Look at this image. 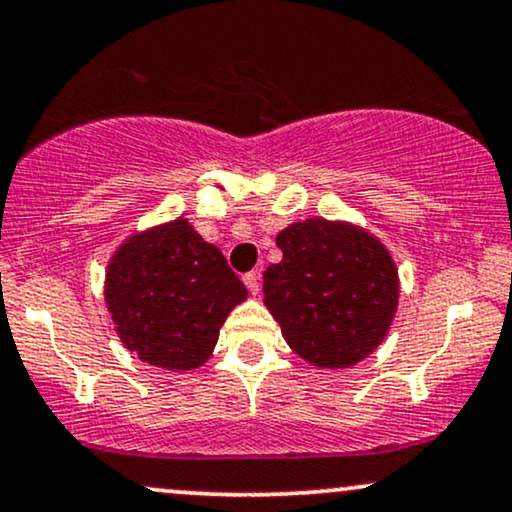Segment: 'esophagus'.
I'll use <instances>...</instances> for the list:
<instances>
[{
	"label": "esophagus",
	"mask_w": 512,
	"mask_h": 512,
	"mask_svg": "<svg viewBox=\"0 0 512 512\" xmlns=\"http://www.w3.org/2000/svg\"><path fill=\"white\" fill-rule=\"evenodd\" d=\"M243 281H245V286H248V291L252 293V296H260V274L257 272H248L243 276Z\"/></svg>",
	"instance_id": "1"
}]
</instances>
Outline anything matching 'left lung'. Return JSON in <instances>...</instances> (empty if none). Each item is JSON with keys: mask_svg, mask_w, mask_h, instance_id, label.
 <instances>
[{"mask_svg": "<svg viewBox=\"0 0 512 512\" xmlns=\"http://www.w3.org/2000/svg\"><path fill=\"white\" fill-rule=\"evenodd\" d=\"M276 245L284 257L262 274V293L286 344L330 370L373 354L399 303L390 250L358 223L322 216L286 226Z\"/></svg>", "mask_w": 512, "mask_h": 512, "instance_id": "left-lung-1", "label": "left lung"}]
</instances>
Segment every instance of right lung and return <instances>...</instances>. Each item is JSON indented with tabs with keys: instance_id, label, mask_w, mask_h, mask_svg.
I'll list each match as a JSON object with an SVG mask.
<instances>
[{
	"instance_id": "add662e5",
	"label": "right lung",
	"mask_w": 512,
	"mask_h": 512,
	"mask_svg": "<svg viewBox=\"0 0 512 512\" xmlns=\"http://www.w3.org/2000/svg\"><path fill=\"white\" fill-rule=\"evenodd\" d=\"M103 296L129 354L180 373L207 363L248 289L221 250L178 216L122 240L105 269Z\"/></svg>"
}]
</instances>
